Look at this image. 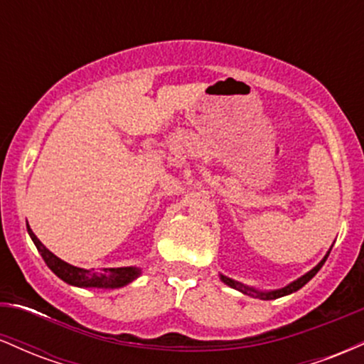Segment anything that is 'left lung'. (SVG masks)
Segmentation results:
<instances>
[{"instance_id":"1","label":"left lung","mask_w":364,"mask_h":364,"mask_svg":"<svg viewBox=\"0 0 364 364\" xmlns=\"http://www.w3.org/2000/svg\"><path fill=\"white\" fill-rule=\"evenodd\" d=\"M328 253H330V252H328ZM328 253L325 255L323 260H321V262L318 263V265L313 267V269L310 270V272L304 274L303 277L296 279L294 282L287 284V286H286V287H282V289H275V291H257V289H253V287L245 286V284H241V282H237V281H232V279L225 277V275H223V274H220V281H223L224 284H228V286H229V287H232V289L241 291V292H243V294L255 296V298H260V299H277V298H282V296L291 294V292H296L298 289H301V287L304 286V284L310 282L311 279L315 277V275H316V272H318V270L321 269V265H323L325 260H327V258H328Z\"/></svg>"}]
</instances>
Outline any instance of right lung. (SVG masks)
<instances>
[{"label":"right lung","instance_id":"obj_1","mask_svg":"<svg viewBox=\"0 0 364 364\" xmlns=\"http://www.w3.org/2000/svg\"><path fill=\"white\" fill-rule=\"evenodd\" d=\"M27 231L31 235L32 241L39 250L41 257L44 258L46 265L53 270L61 281H65L70 286L77 287H104V289H114V287H123L127 284L133 282L141 274L140 269L136 267H118V269H101V270H87L80 267L70 265V263L63 262L56 255L49 252L46 246L37 240V236L32 232L31 225L27 224Z\"/></svg>","mask_w":364,"mask_h":364}]
</instances>
